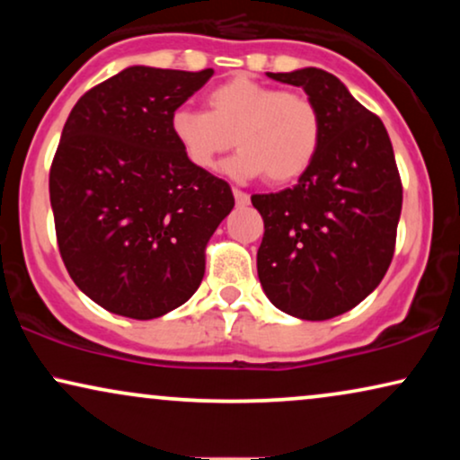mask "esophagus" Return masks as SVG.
<instances>
[{
	"mask_svg": "<svg viewBox=\"0 0 460 460\" xmlns=\"http://www.w3.org/2000/svg\"><path fill=\"white\" fill-rule=\"evenodd\" d=\"M232 194H234L236 205H241V207L249 205V194H247V192H243L241 188H232Z\"/></svg>",
	"mask_w": 460,
	"mask_h": 460,
	"instance_id": "34e87169",
	"label": "esophagus"
}]
</instances>
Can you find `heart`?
<instances>
[{
    "mask_svg": "<svg viewBox=\"0 0 460 460\" xmlns=\"http://www.w3.org/2000/svg\"><path fill=\"white\" fill-rule=\"evenodd\" d=\"M209 112L180 106L169 119L186 161L211 172L219 156L241 146L224 172L238 180L268 173L276 184L297 180L316 159L323 117L304 93L280 92L249 75H236L207 92Z\"/></svg>",
    "mask_w": 460,
    "mask_h": 460,
    "instance_id": "1",
    "label": "heart"
}]
</instances>
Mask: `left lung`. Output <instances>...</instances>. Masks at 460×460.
Returning a JSON list of instances; mask_svg holds the SVG:
<instances>
[{"instance_id":"left-lung-1","label":"left lung","mask_w":460,"mask_h":460,"mask_svg":"<svg viewBox=\"0 0 460 460\" xmlns=\"http://www.w3.org/2000/svg\"><path fill=\"white\" fill-rule=\"evenodd\" d=\"M268 75L304 87L323 117V142L293 188L251 197L266 230L257 276L288 316L329 320L368 297L392 263L400 173L385 125L335 75L316 66Z\"/></svg>"}]
</instances>
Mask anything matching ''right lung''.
I'll return each mask as SVG.
<instances>
[{"label": "right lung", "mask_w": 460, "mask_h": 460, "mask_svg": "<svg viewBox=\"0 0 460 460\" xmlns=\"http://www.w3.org/2000/svg\"><path fill=\"white\" fill-rule=\"evenodd\" d=\"M213 71L128 66L79 98L49 169L62 261L104 310L153 320L186 304L234 207L228 181L186 161L172 112Z\"/></svg>", "instance_id": "1"}]
</instances>
